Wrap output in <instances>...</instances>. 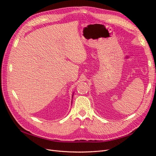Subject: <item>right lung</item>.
<instances>
[{"label":"right lung","mask_w":156,"mask_h":156,"mask_svg":"<svg viewBox=\"0 0 156 156\" xmlns=\"http://www.w3.org/2000/svg\"><path fill=\"white\" fill-rule=\"evenodd\" d=\"M73 94L72 95V98H73Z\"/></svg>","instance_id":"1"}]
</instances>
